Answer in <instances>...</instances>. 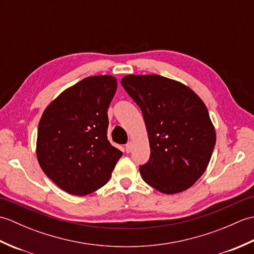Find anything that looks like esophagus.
Instances as JSON below:
<instances>
[{"label": "esophagus", "instance_id": "34e87169", "mask_svg": "<svg viewBox=\"0 0 254 254\" xmlns=\"http://www.w3.org/2000/svg\"><path fill=\"white\" fill-rule=\"evenodd\" d=\"M132 147H133V144H132V142H128V143L126 145V150H127V153H130L131 150H132Z\"/></svg>", "mask_w": 254, "mask_h": 254}]
</instances>
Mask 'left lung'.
Here are the masks:
<instances>
[{"label": "left lung", "instance_id": "1", "mask_svg": "<svg viewBox=\"0 0 254 254\" xmlns=\"http://www.w3.org/2000/svg\"><path fill=\"white\" fill-rule=\"evenodd\" d=\"M121 85L142 110L150 156L143 180L166 194L187 190L212 157L216 134L206 106L192 89L160 75H127Z\"/></svg>", "mask_w": 254, "mask_h": 254}]
</instances>
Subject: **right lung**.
Instances as JSON below:
<instances>
[{
  "mask_svg": "<svg viewBox=\"0 0 254 254\" xmlns=\"http://www.w3.org/2000/svg\"><path fill=\"white\" fill-rule=\"evenodd\" d=\"M116 90L110 75L86 77L64 90L40 119L38 161L69 194L87 195L105 186L122 156L107 137V112Z\"/></svg>",
  "mask_w": 254,
  "mask_h": 254,
  "instance_id": "add662e5",
  "label": "right lung"
}]
</instances>
